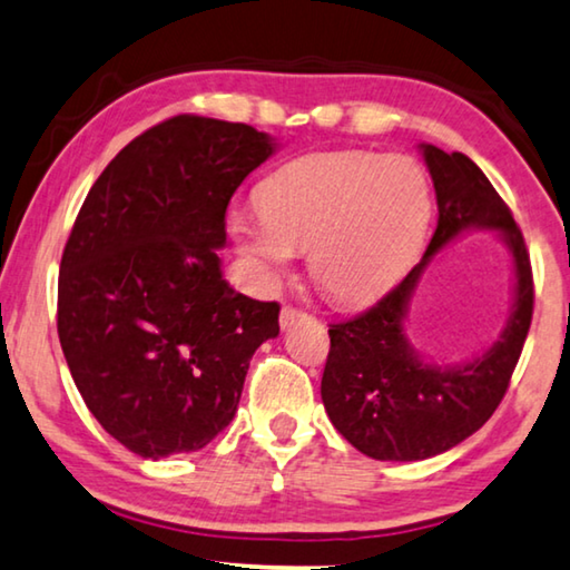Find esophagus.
Listing matches in <instances>:
<instances>
[{
	"mask_svg": "<svg viewBox=\"0 0 570 570\" xmlns=\"http://www.w3.org/2000/svg\"><path fill=\"white\" fill-rule=\"evenodd\" d=\"M308 313H303L301 308H293V305H283V311H279V326L283 328H291L303 321Z\"/></svg>",
	"mask_w": 570,
	"mask_h": 570,
	"instance_id": "obj_1",
	"label": "esophagus"
}]
</instances>
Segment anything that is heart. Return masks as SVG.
Returning <instances> with one entry per match:
<instances>
[{
    "label": "heart",
    "mask_w": 570,
    "mask_h": 570,
    "mask_svg": "<svg viewBox=\"0 0 570 570\" xmlns=\"http://www.w3.org/2000/svg\"><path fill=\"white\" fill-rule=\"evenodd\" d=\"M434 216L426 169L411 156L313 154L259 187V213L230 210L228 236L265 277L308 249L313 283L340 303L381 298L414 267Z\"/></svg>",
    "instance_id": "b5f03b06"
}]
</instances>
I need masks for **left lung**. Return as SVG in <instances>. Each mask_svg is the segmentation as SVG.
Returning <instances> with one entry per match:
<instances>
[{
  "mask_svg": "<svg viewBox=\"0 0 570 570\" xmlns=\"http://www.w3.org/2000/svg\"><path fill=\"white\" fill-rule=\"evenodd\" d=\"M436 193V228L419 265L360 316L332 324L321 399L352 448L375 460H426L489 422L504 399L532 324L534 285L524 236L489 177L460 151L422 144ZM470 227L497 229L515 262V305L508 328L481 358L434 366L417 357L402 324L428 262Z\"/></svg>",
  "mask_w": 570,
  "mask_h": 570,
  "instance_id": "1",
  "label": "left lung"
}]
</instances>
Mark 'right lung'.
I'll return each mask as SVG.
<instances>
[{
  "mask_svg": "<svg viewBox=\"0 0 570 570\" xmlns=\"http://www.w3.org/2000/svg\"><path fill=\"white\" fill-rule=\"evenodd\" d=\"M277 144L177 115L134 138L89 189L59 275V340L87 409L141 458L195 452L236 414L279 305L220 272L226 208Z\"/></svg>",
  "mask_w": 570,
  "mask_h": 570,
  "instance_id": "add662e5",
  "label": "right lung"
}]
</instances>
